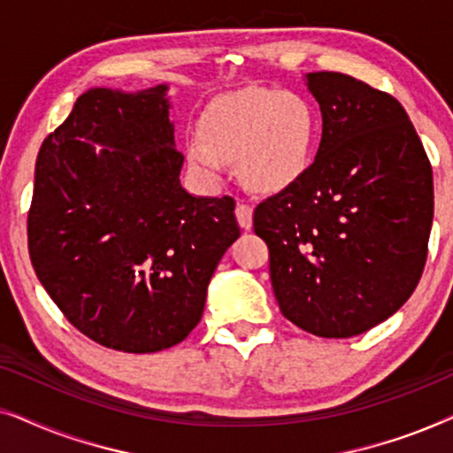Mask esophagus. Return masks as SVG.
Here are the masks:
<instances>
[{"instance_id": "1", "label": "esophagus", "mask_w": 453, "mask_h": 453, "mask_svg": "<svg viewBox=\"0 0 453 453\" xmlns=\"http://www.w3.org/2000/svg\"><path fill=\"white\" fill-rule=\"evenodd\" d=\"M234 214H237L239 226L245 228V231H250L251 225H253V208L250 206V203L239 202L237 208H234Z\"/></svg>"}]
</instances>
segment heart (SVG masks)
I'll return each instance as SVG.
<instances>
[{"instance_id": "heart-1", "label": "heart", "mask_w": 453, "mask_h": 453, "mask_svg": "<svg viewBox=\"0 0 453 453\" xmlns=\"http://www.w3.org/2000/svg\"><path fill=\"white\" fill-rule=\"evenodd\" d=\"M200 135L189 142L188 158L203 179L219 181L225 160H237L251 189L274 194L299 181L311 165L315 117L296 92L245 88L208 104Z\"/></svg>"}]
</instances>
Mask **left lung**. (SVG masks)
<instances>
[{"instance_id":"obj_1","label":"left lung","mask_w":453,"mask_h":453,"mask_svg":"<svg viewBox=\"0 0 453 453\" xmlns=\"http://www.w3.org/2000/svg\"><path fill=\"white\" fill-rule=\"evenodd\" d=\"M324 132L315 163L265 197L253 231L270 251L284 318L321 338L386 321L423 276L433 225V169L406 111L340 72L307 73Z\"/></svg>"}]
</instances>
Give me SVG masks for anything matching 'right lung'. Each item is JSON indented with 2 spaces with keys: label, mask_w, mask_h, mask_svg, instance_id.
I'll return each mask as SVG.
<instances>
[{
  "label": "right lung",
  "mask_w": 453,
  "mask_h": 453,
  "mask_svg": "<svg viewBox=\"0 0 453 453\" xmlns=\"http://www.w3.org/2000/svg\"><path fill=\"white\" fill-rule=\"evenodd\" d=\"M165 92H84L42 142L28 210L30 262L59 311L135 355L189 336L241 234L231 196L194 197L179 183L185 157Z\"/></svg>",
  "instance_id": "right-lung-1"
}]
</instances>
